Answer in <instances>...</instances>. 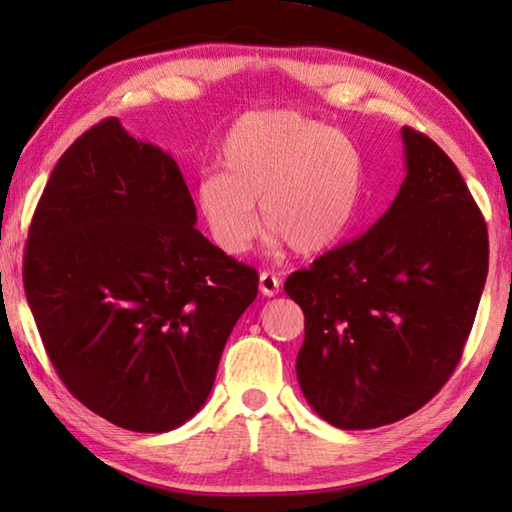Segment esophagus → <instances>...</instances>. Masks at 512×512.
<instances>
[{"mask_svg":"<svg viewBox=\"0 0 512 512\" xmlns=\"http://www.w3.org/2000/svg\"><path fill=\"white\" fill-rule=\"evenodd\" d=\"M259 291H262L268 298L277 296V293H280V277H275L268 271H262L259 273Z\"/></svg>","mask_w":512,"mask_h":512,"instance_id":"1","label":"esophagus"}]
</instances>
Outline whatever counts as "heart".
<instances>
[{
  "instance_id": "b5f03b06",
  "label": "heart",
  "mask_w": 512,
  "mask_h": 512,
  "mask_svg": "<svg viewBox=\"0 0 512 512\" xmlns=\"http://www.w3.org/2000/svg\"><path fill=\"white\" fill-rule=\"evenodd\" d=\"M221 173H207L196 203L223 253H246L264 228L298 255L332 248L348 230L361 185V153L348 135L296 110L241 117L223 137Z\"/></svg>"
}]
</instances>
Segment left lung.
Returning <instances> with one entry per match:
<instances>
[{"mask_svg":"<svg viewBox=\"0 0 512 512\" xmlns=\"http://www.w3.org/2000/svg\"><path fill=\"white\" fill-rule=\"evenodd\" d=\"M402 142L386 214L284 282L305 314L302 395L339 429L402 420L445 386L488 277V228L456 164L409 126Z\"/></svg>","mask_w":512,"mask_h":512,"instance_id":"left-lung-1","label":"left lung"}]
</instances>
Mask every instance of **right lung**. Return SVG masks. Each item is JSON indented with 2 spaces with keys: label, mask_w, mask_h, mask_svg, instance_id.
I'll use <instances>...</instances> for the list:
<instances>
[{
  "label": "right lung",
  "mask_w": 512,
  "mask_h": 512,
  "mask_svg": "<svg viewBox=\"0 0 512 512\" xmlns=\"http://www.w3.org/2000/svg\"><path fill=\"white\" fill-rule=\"evenodd\" d=\"M176 160L117 117L60 155L31 219L24 293L67 391L117 427L201 411L259 275L210 244Z\"/></svg>",
  "instance_id": "1"
}]
</instances>
